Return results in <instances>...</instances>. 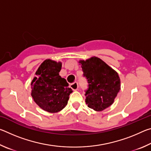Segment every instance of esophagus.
I'll return each mask as SVG.
<instances>
[{"instance_id": "34e87169", "label": "esophagus", "mask_w": 151, "mask_h": 151, "mask_svg": "<svg viewBox=\"0 0 151 151\" xmlns=\"http://www.w3.org/2000/svg\"><path fill=\"white\" fill-rule=\"evenodd\" d=\"M70 88H72L73 91H76L78 88V83H76V82H75V83H73V84H71V85H70Z\"/></svg>"}]
</instances>
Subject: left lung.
<instances>
[{"label":"left lung","mask_w":151,"mask_h":151,"mask_svg":"<svg viewBox=\"0 0 151 151\" xmlns=\"http://www.w3.org/2000/svg\"><path fill=\"white\" fill-rule=\"evenodd\" d=\"M83 75L88 80L85 102L89 108L102 111L113 104L121 89V80L116 71L103 60L93 57L78 61Z\"/></svg>","instance_id":"left-lung-1"}]
</instances>
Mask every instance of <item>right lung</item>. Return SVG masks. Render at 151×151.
<instances>
[{"label": "right lung", "mask_w": 151, "mask_h": 151, "mask_svg": "<svg viewBox=\"0 0 151 151\" xmlns=\"http://www.w3.org/2000/svg\"><path fill=\"white\" fill-rule=\"evenodd\" d=\"M62 63L46 59L36 71L31 82V96L40 108L50 113L58 112L68 103L73 91L59 75Z\"/></svg>", "instance_id": "1"}]
</instances>
